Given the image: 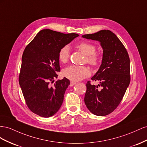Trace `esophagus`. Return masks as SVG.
Here are the masks:
<instances>
[{
  "mask_svg": "<svg viewBox=\"0 0 147 147\" xmlns=\"http://www.w3.org/2000/svg\"><path fill=\"white\" fill-rule=\"evenodd\" d=\"M76 82H74V81H71L70 82V84L69 86L71 87V86H73L74 84H76Z\"/></svg>",
  "mask_w": 147,
  "mask_h": 147,
  "instance_id": "34e87169",
  "label": "esophagus"
}]
</instances>
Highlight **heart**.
Listing matches in <instances>:
<instances>
[{"label":"heart","mask_w":147,"mask_h":147,"mask_svg":"<svg viewBox=\"0 0 147 147\" xmlns=\"http://www.w3.org/2000/svg\"><path fill=\"white\" fill-rule=\"evenodd\" d=\"M76 47L86 55V61L92 66H97L100 57L96 53V46L87 42H82L76 45ZM70 49L68 45H64L58 52V58L62 63H65L69 58ZM90 70L86 66L71 65L63 71V75L72 81H78L88 77L90 75Z\"/></svg>","instance_id":"b5f03b06"}]
</instances>
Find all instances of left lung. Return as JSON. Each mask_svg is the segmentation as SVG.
Instances as JSON below:
<instances>
[{"instance_id":"left-lung-1","label":"left lung","mask_w":147,"mask_h":147,"mask_svg":"<svg viewBox=\"0 0 147 147\" xmlns=\"http://www.w3.org/2000/svg\"><path fill=\"white\" fill-rule=\"evenodd\" d=\"M84 38L97 40L103 49V58L100 68L92 81L98 86L86 84L84 102L89 110L97 116L108 115L114 111L122 100L130 81V59L121 40L110 30H101L94 34L82 36Z\"/></svg>"}]
</instances>
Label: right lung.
Here are the masks:
<instances>
[{"instance_id": "1", "label": "right lung", "mask_w": 147, "mask_h": 147, "mask_svg": "<svg viewBox=\"0 0 147 147\" xmlns=\"http://www.w3.org/2000/svg\"><path fill=\"white\" fill-rule=\"evenodd\" d=\"M79 36L42 29L25 48L19 75V84L27 106L32 112L44 118L55 115L63 102L69 85L66 78L53 86L60 71L58 54L60 49Z\"/></svg>"}]
</instances>
